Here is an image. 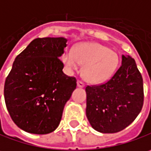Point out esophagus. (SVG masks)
<instances>
[{
  "instance_id": "1",
  "label": "esophagus",
  "mask_w": 151,
  "mask_h": 151,
  "mask_svg": "<svg viewBox=\"0 0 151 151\" xmlns=\"http://www.w3.org/2000/svg\"><path fill=\"white\" fill-rule=\"evenodd\" d=\"M77 86H78V87H79V88H84V84L82 82V81H79V80H78V81L77 82Z\"/></svg>"
}]
</instances>
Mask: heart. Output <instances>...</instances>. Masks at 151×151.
I'll return each mask as SVG.
<instances>
[{"mask_svg": "<svg viewBox=\"0 0 151 151\" xmlns=\"http://www.w3.org/2000/svg\"><path fill=\"white\" fill-rule=\"evenodd\" d=\"M61 60L69 70L76 71L83 67V76L90 83L101 84L114 74L119 56L116 52L98 42H87L76 45L72 52H65Z\"/></svg>", "mask_w": 151, "mask_h": 151, "instance_id": "1", "label": "heart"}]
</instances>
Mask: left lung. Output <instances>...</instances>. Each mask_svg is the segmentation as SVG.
Returning <instances> with one entry per match:
<instances>
[{"mask_svg": "<svg viewBox=\"0 0 151 151\" xmlns=\"http://www.w3.org/2000/svg\"><path fill=\"white\" fill-rule=\"evenodd\" d=\"M120 68L100 85L87 86L86 116L102 133H114L136 119L144 103L143 78L133 58L122 55Z\"/></svg>", "mask_w": 151, "mask_h": 151, "instance_id": "obj_1", "label": "left lung"}]
</instances>
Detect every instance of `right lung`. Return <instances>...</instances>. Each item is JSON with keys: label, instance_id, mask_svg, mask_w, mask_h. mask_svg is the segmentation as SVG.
I'll list each match as a JSON object with an SVG mask.
<instances>
[{"label": "right lung", "instance_id": "obj_1", "mask_svg": "<svg viewBox=\"0 0 151 151\" xmlns=\"http://www.w3.org/2000/svg\"><path fill=\"white\" fill-rule=\"evenodd\" d=\"M67 42L65 37L36 38L14 60L5 82V102L12 120L24 132L48 134L60 122L77 86L75 78L63 73L60 60Z\"/></svg>", "mask_w": 151, "mask_h": 151}]
</instances>
